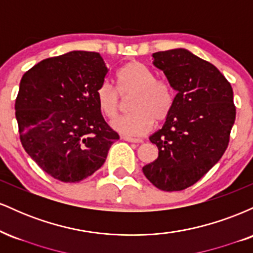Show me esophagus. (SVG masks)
<instances>
[{
	"mask_svg": "<svg viewBox=\"0 0 253 253\" xmlns=\"http://www.w3.org/2000/svg\"><path fill=\"white\" fill-rule=\"evenodd\" d=\"M123 139L126 141H129V143H135V144L143 143V139H140V138H132V136L125 135V136H123Z\"/></svg>",
	"mask_w": 253,
	"mask_h": 253,
	"instance_id": "obj_1",
	"label": "esophagus"
}]
</instances>
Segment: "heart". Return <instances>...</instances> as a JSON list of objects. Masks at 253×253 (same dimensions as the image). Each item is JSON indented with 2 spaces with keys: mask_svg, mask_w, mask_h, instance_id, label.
<instances>
[{
  "mask_svg": "<svg viewBox=\"0 0 253 253\" xmlns=\"http://www.w3.org/2000/svg\"><path fill=\"white\" fill-rule=\"evenodd\" d=\"M118 91L108 82L100 84L96 98L101 113L109 120L118 117L123 101L132 97L127 117L113 121L115 130L125 135L140 136L149 133L155 120L161 123L170 115L175 104V91L168 81L157 78L156 72L144 63L125 64L115 75Z\"/></svg>",
  "mask_w": 253,
  "mask_h": 253,
  "instance_id": "1",
  "label": "heart"
}]
</instances>
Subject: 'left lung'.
Returning a JSON list of instances; mask_svg holds the SVG:
<instances>
[{
  "label": "left lung",
  "mask_w": 253,
  "mask_h": 253,
  "mask_svg": "<svg viewBox=\"0 0 253 253\" xmlns=\"http://www.w3.org/2000/svg\"><path fill=\"white\" fill-rule=\"evenodd\" d=\"M153 58L177 94L163 128L150 136L158 158L143 172L158 189L179 191L200 181L227 149L236 120L233 90L213 64L184 48Z\"/></svg>",
  "instance_id": "1"
}]
</instances>
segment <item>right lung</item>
Here are the masks:
<instances>
[{"mask_svg":"<svg viewBox=\"0 0 253 253\" xmlns=\"http://www.w3.org/2000/svg\"><path fill=\"white\" fill-rule=\"evenodd\" d=\"M107 74L100 53L72 51L42 60L21 78L15 101L20 140L40 169L58 181L91 176L119 139L96 98Z\"/></svg>","mask_w":253,"mask_h":253,"instance_id":"right-lung-1","label":"right lung"}]
</instances>
